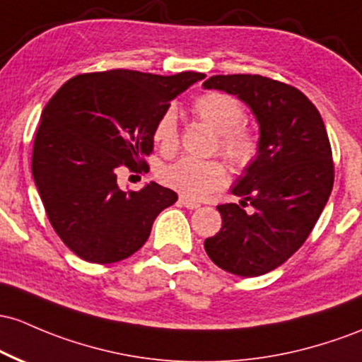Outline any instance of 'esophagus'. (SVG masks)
Returning <instances> with one entry per match:
<instances>
[{"label": "esophagus", "instance_id": "obj_1", "mask_svg": "<svg viewBox=\"0 0 362 362\" xmlns=\"http://www.w3.org/2000/svg\"><path fill=\"white\" fill-rule=\"evenodd\" d=\"M178 202H180V204L184 206V208H187V209H197L201 206L197 201L187 199V197H184V196H180V199H178Z\"/></svg>", "mask_w": 362, "mask_h": 362}]
</instances>
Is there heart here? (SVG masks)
I'll return each mask as SVG.
<instances>
[{"instance_id":"1","label":"heart","mask_w":362,"mask_h":362,"mask_svg":"<svg viewBox=\"0 0 362 362\" xmlns=\"http://www.w3.org/2000/svg\"><path fill=\"white\" fill-rule=\"evenodd\" d=\"M192 110L218 134V149L233 168L245 170L252 165L259 154V137L252 127L244 123L245 110L239 99L221 90H209L194 99ZM153 137L165 153L177 149L178 118L173 106L163 110L158 117ZM160 177L166 187L177 190L187 199L199 201L223 187L226 168L218 160L187 156L161 168Z\"/></svg>"}]
</instances>
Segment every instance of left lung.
<instances>
[{
  "label": "left lung",
  "instance_id": "obj_1",
  "mask_svg": "<svg viewBox=\"0 0 362 362\" xmlns=\"http://www.w3.org/2000/svg\"><path fill=\"white\" fill-rule=\"evenodd\" d=\"M242 99L259 123V154L216 206L221 228L204 240L216 266L252 278L284 264L309 237L333 189L332 146L320 111L297 87L263 75H213L202 84ZM249 207V210H245Z\"/></svg>",
  "mask_w": 362,
  "mask_h": 362
}]
</instances>
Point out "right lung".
<instances>
[{
  "mask_svg": "<svg viewBox=\"0 0 362 362\" xmlns=\"http://www.w3.org/2000/svg\"><path fill=\"white\" fill-rule=\"evenodd\" d=\"M206 75L137 70L78 74L47 101L35 130L33 175L47 220L84 261L125 259L148 240L153 221L178 199L151 182L123 192L117 170L148 172L153 129L170 101Z\"/></svg>",
  "mask_w": 362,
  "mask_h": 362,
  "instance_id": "add662e5",
  "label": "right lung"
}]
</instances>
